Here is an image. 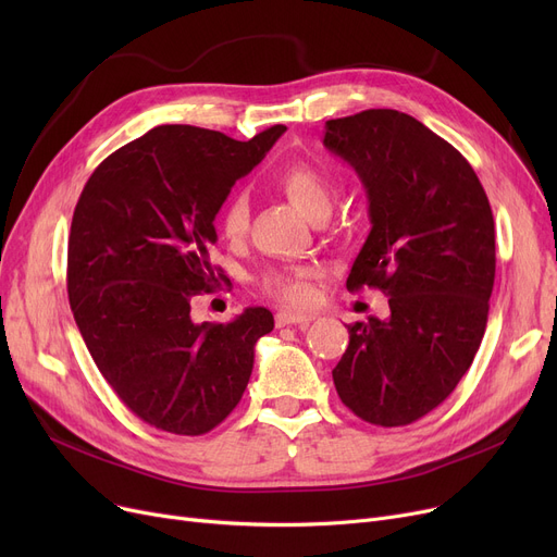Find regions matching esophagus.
Wrapping results in <instances>:
<instances>
[{
  "label": "esophagus",
  "mask_w": 557,
  "mask_h": 557,
  "mask_svg": "<svg viewBox=\"0 0 557 557\" xmlns=\"http://www.w3.org/2000/svg\"><path fill=\"white\" fill-rule=\"evenodd\" d=\"M313 320L311 313H294V311H280L275 315L277 327H286V325H298V327H307Z\"/></svg>",
  "instance_id": "esophagus-1"
}]
</instances>
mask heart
I'll return each instance as SVG.
<instances>
[{
  "instance_id": "heart-1",
  "label": "heart",
  "mask_w": 557,
  "mask_h": 557,
  "mask_svg": "<svg viewBox=\"0 0 557 557\" xmlns=\"http://www.w3.org/2000/svg\"><path fill=\"white\" fill-rule=\"evenodd\" d=\"M275 185L277 189L296 205V208L309 219L315 221L320 216L330 214L332 202H334V191L330 181L320 173L315 166L309 162L296 160L284 164L275 173ZM250 225V205L244 194L232 196L221 210V230L227 239L237 242L248 232ZM315 271L300 267V269H286V271H275L269 273L261 280L263 290L269 296L277 298L284 305H307L311 298V280Z\"/></svg>"
}]
</instances>
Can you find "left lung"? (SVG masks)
Wrapping results in <instances>:
<instances>
[{
  "mask_svg": "<svg viewBox=\"0 0 557 557\" xmlns=\"http://www.w3.org/2000/svg\"><path fill=\"white\" fill-rule=\"evenodd\" d=\"M323 144L368 196L372 227L347 288L384 290L391 307L349 325L334 386L370 424H411L451 395L483 341L496 269L490 200L470 162L411 114L330 120Z\"/></svg>",
  "mask_w": 557,
  "mask_h": 557,
  "instance_id": "1",
  "label": "left lung"
}]
</instances>
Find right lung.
I'll list each match as a JSON object with an SVG mask.
<instances>
[{
  "label": "right lung",
  "mask_w": 557,
  "mask_h": 557,
  "mask_svg": "<svg viewBox=\"0 0 557 557\" xmlns=\"http://www.w3.org/2000/svg\"><path fill=\"white\" fill-rule=\"evenodd\" d=\"M286 126L248 141L196 126H158L108 156L85 183L67 246L78 332L112 391L156 429L200 435L239 404L255 345L273 313L248 307L230 323H194L208 294L214 219Z\"/></svg>",
  "instance_id": "add662e5"
}]
</instances>
